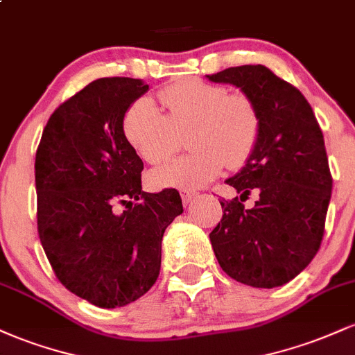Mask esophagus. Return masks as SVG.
Segmentation results:
<instances>
[{
	"label": "esophagus",
	"instance_id": "obj_1",
	"mask_svg": "<svg viewBox=\"0 0 355 355\" xmlns=\"http://www.w3.org/2000/svg\"><path fill=\"white\" fill-rule=\"evenodd\" d=\"M198 197V191H195V190H183L182 191V202H183V205H190L191 202H195V198Z\"/></svg>",
	"mask_w": 355,
	"mask_h": 355
}]
</instances>
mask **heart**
<instances>
[{
  "instance_id": "obj_1",
  "label": "heart",
  "mask_w": 355,
  "mask_h": 355,
  "mask_svg": "<svg viewBox=\"0 0 355 355\" xmlns=\"http://www.w3.org/2000/svg\"><path fill=\"white\" fill-rule=\"evenodd\" d=\"M162 112L152 100L138 98L126 110L128 144L150 165L168 160L182 146L193 152L153 170L150 182L160 189L191 190L207 185L223 165L240 168L255 152L262 133L257 103L242 92L200 78H183L158 92Z\"/></svg>"
}]
</instances>
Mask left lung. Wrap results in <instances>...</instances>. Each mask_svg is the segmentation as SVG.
Wrapping results in <instances>:
<instances>
[{"mask_svg": "<svg viewBox=\"0 0 355 355\" xmlns=\"http://www.w3.org/2000/svg\"><path fill=\"white\" fill-rule=\"evenodd\" d=\"M255 101L262 133L247 165L227 180L240 198L220 202L223 215L210 242L220 267L240 284L272 288L299 275L319 252L332 193L324 135L294 85L262 64L207 75ZM255 189L252 209L241 202Z\"/></svg>", "mask_w": 355, "mask_h": 355, "instance_id": "8db88e82", "label": "left lung"}]
</instances>
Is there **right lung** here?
Wrapping results in <instances>:
<instances>
[{"instance_id":"add662e5","label":"right lung","mask_w":355,"mask_h":355,"mask_svg":"<svg viewBox=\"0 0 355 355\" xmlns=\"http://www.w3.org/2000/svg\"><path fill=\"white\" fill-rule=\"evenodd\" d=\"M144 80L88 83L53 112L35 158L38 235L68 291L96 307L140 299L157 282L165 229L183 211L175 189L141 190L144 162L123 132Z\"/></svg>"}]
</instances>
